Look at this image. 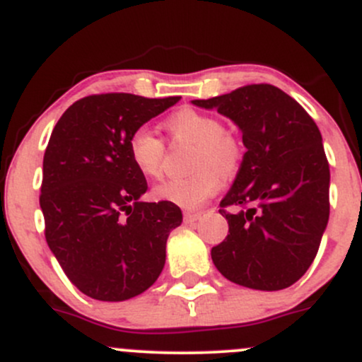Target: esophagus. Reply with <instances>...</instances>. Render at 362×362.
<instances>
[{"label": "esophagus", "instance_id": "esophagus-1", "mask_svg": "<svg viewBox=\"0 0 362 362\" xmlns=\"http://www.w3.org/2000/svg\"><path fill=\"white\" fill-rule=\"evenodd\" d=\"M200 218V214H194V212H185V222L186 224H193Z\"/></svg>", "mask_w": 362, "mask_h": 362}]
</instances>
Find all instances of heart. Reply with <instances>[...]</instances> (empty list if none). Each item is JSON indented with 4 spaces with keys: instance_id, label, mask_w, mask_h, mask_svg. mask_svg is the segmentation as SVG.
<instances>
[{
    "instance_id": "obj_1",
    "label": "heart",
    "mask_w": 362,
    "mask_h": 362,
    "mask_svg": "<svg viewBox=\"0 0 362 362\" xmlns=\"http://www.w3.org/2000/svg\"><path fill=\"white\" fill-rule=\"evenodd\" d=\"M164 127L174 138L194 144L192 169L188 177L169 180L153 188V198L197 210L221 189L222 176L238 170L243 150L238 138L224 132L221 121L192 107H182L164 121ZM128 156L141 176L159 177L164 159V144L147 127L136 128L128 138Z\"/></svg>"
}]
</instances>
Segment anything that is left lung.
Instances as JSON below:
<instances>
[{"instance_id":"8db88e82","label":"left lung","mask_w":362,"mask_h":362,"mask_svg":"<svg viewBox=\"0 0 362 362\" xmlns=\"http://www.w3.org/2000/svg\"><path fill=\"white\" fill-rule=\"evenodd\" d=\"M192 103L234 121L246 147L221 202L229 234L212 247L214 265L238 286L286 289L310 269L328 224L330 168L322 133L301 105L269 83Z\"/></svg>"}]
</instances>
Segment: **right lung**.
Instances as JSON below:
<instances>
[{"instance_id":"1","label":"right lung","mask_w":362,"mask_h":362,"mask_svg":"<svg viewBox=\"0 0 362 362\" xmlns=\"http://www.w3.org/2000/svg\"><path fill=\"white\" fill-rule=\"evenodd\" d=\"M180 97L100 93L76 100L52 129L42 162L40 209L46 241L73 286L99 301L147 291L165 263L180 206L148 203L128 138Z\"/></svg>"}]
</instances>
